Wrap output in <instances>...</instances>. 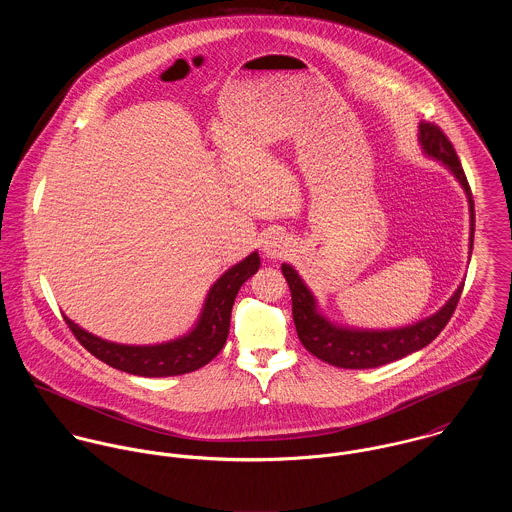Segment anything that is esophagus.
Wrapping results in <instances>:
<instances>
[{
	"label": "esophagus",
	"instance_id": "34e87169",
	"mask_svg": "<svg viewBox=\"0 0 512 512\" xmlns=\"http://www.w3.org/2000/svg\"><path fill=\"white\" fill-rule=\"evenodd\" d=\"M262 252L268 260L284 258L290 252V240L280 232H270L262 244Z\"/></svg>",
	"mask_w": 512,
	"mask_h": 512
}]
</instances>
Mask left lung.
Instances as JSON below:
<instances>
[{
    "instance_id": "1",
    "label": "left lung",
    "mask_w": 512,
    "mask_h": 512,
    "mask_svg": "<svg viewBox=\"0 0 512 512\" xmlns=\"http://www.w3.org/2000/svg\"><path fill=\"white\" fill-rule=\"evenodd\" d=\"M418 140L428 157L436 159L453 173V177L459 181V185L467 195L469 219H471V236H469V256H471L473 234H475V205H473V195H471L467 177L463 173L461 161L451 142L447 140V136L434 124H426V122L420 124ZM282 272L292 292L293 323H295V331L301 345L317 359L339 368H376V366L394 363L406 355H412L424 349L443 331L463 292V284H461L438 313L408 327L384 329V331L382 329L380 331L351 329V327H341L331 323L317 309V301L313 293L303 284V280L290 264H282Z\"/></svg>"
}]
</instances>
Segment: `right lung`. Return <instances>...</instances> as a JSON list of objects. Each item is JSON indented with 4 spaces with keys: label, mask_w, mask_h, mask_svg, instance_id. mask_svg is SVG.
<instances>
[{
    "label": "right lung",
    "mask_w": 512,
    "mask_h": 512,
    "mask_svg": "<svg viewBox=\"0 0 512 512\" xmlns=\"http://www.w3.org/2000/svg\"><path fill=\"white\" fill-rule=\"evenodd\" d=\"M260 256L252 252L242 262L228 268L213 288L207 293L203 311L195 327L173 341L159 345H120L100 339L82 327H78L69 317L67 323L78 339V343L102 363L118 368L128 374H138L147 378L157 376H177L193 372L211 363L226 343L230 329V313L240 286L258 272Z\"/></svg>",
    "instance_id": "1"
}]
</instances>
